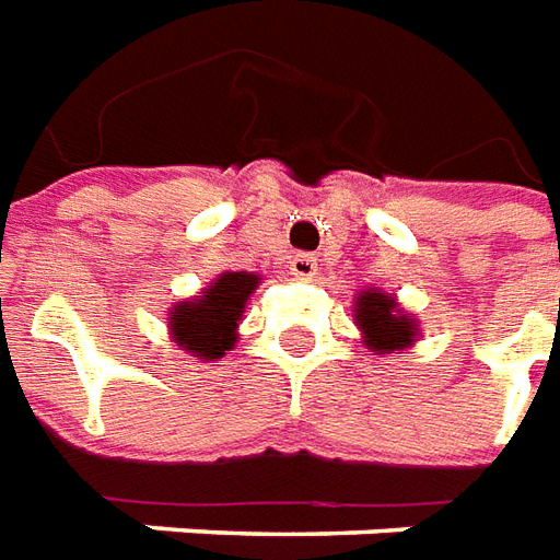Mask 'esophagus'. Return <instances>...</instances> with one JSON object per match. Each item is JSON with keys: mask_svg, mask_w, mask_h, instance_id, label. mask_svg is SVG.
<instances>
[{"mask_svg": "<svg viewBox=\"0 0 560 560\" xmlns=\"http://www.w3.org/2000/svg\"><path fill=\"white\" fill-rule=\"evenodd\" d=\"M289 271L295 273L299 280H311L313 273H316V256H311V253H299L295 259L289 261Z\"/></svg>", "mask_w": 560, "mask_h": 560, "instance_id": "34e87169", "label": "esophagus"}]
</instances>
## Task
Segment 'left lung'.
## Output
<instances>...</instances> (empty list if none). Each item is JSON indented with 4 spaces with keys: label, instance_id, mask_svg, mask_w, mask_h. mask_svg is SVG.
Masks as SVG:
<instances>
[{
    "label": "left lung",
    "instance_id": "left-lung-1",
    "mask_svg": "<svg viewBox=\"0 0 560 560\" xmlns=\"http://www.w3.org/2000/svg\"><path fill=\"white\" fill-rule=\"evenodd\" d=\"M352 319L362 331V343L374 355L410 350L419 340V319L416 313L400 307L398 295L383 289L368 287L352 301Z\"/></svg>",
    "mask_w": 560,
    "mask_h": 560
}]
</instances>
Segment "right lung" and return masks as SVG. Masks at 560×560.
I'll list each match as a JSON object with an SVG mask.
<instances>
[{
	"mask_svg": "<svg viewBox=\"0 0 560 560\" xmlns=\"http://www.w3.org/2000/svg\"><path fill=\"white\" fill-rule=\"evenodd\" d=\"M259 283V273L223 271L198 295L177 301L168 311V337L174 347L201 362H217L229 350H235L237 325Z\"/></svg>",
	"mask_w": 560,
	"mask_h": 560,
	"instance_id": "add662e5",
	"label": "right lung"
}]
</instances>
